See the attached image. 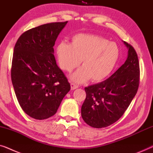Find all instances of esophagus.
Masks as SVG:
<instances>
[{"mask_svg":"<svg viewBox=\"0 0 153 153\" xmlns=\"http://www.w3.org/2000/svg\"><path fill=\"white\" fill-rule=\"evenodd\" d=\"M78 88H79L78 85H76V84H74V83H71V89H72V90H75V89Z\"/></svg>","mask_w":153,"mask_h":153,"instance_id":"34e87169","label":"esophagus"}]
</instances>
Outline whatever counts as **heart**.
Returning <instances> with one entry per match:
<instances>
[{"label":"heart","mask_w":153,"mask_h":153,"mask_svg":"<svg viewBox=\"0 0 153 153\" xmlns=\"http://www.w3.org/2000/svg\"><path fill=\"white\" fill-rule=\"evenodd\" d=\"M56 53L60 68L66 72H72L82 62V68L71 76L72 80L83 83L91 79L98 82L111 73L120 56V49L116 43L100 35L79 33L72 36L71 44H58Z\"/></svg>","instance_id":"b5f03b06"}]
</instances>
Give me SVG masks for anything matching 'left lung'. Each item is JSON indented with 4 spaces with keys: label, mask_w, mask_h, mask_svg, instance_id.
Instances as JSON below:
<instances>
[{
    "label": "left lung",
    "mask_w": 153,
    "mask_h": 153,
    "mask_svg": "<svg viewBox=\"0 0 153 153\" xmlns=\"http://www.w3.org/2000/svg\"><path fill=\"white\" fill-rule=\"evenodd\" d=\"M124 44L128 49L125 63L106 80L85 88L86 97L81 106V116L95 128L108 127L120 118L139 88L137 53L132 46Z\"/></svg>",
    "instance_id": "1"
}]
</instances>
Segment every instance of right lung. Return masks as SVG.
<instances>
[{"instance_id": "1", "label": "right lung", "mask_w": 153, "mask_h": 153, "mask_svg": "<svg viewBox=\"0 0 153 153\" xmlns=\"http://www.w3.org/2000/svg\"><path fill=\"white\" fill-rule=\"evenodd\" d=\"M68 22L41 25L26 31L14 46L11 78L21 107L37 120L53 116L70 84L54 57L55 42Z\"/></svg>"}]
</instances>
